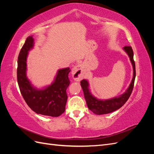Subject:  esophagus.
Returning <instances> with one entry per match:
<instances>
[{"mask_svg": "<svg viewBox=\"0 0 154 154\" xmlns=\"http://www.w3.org/2000/svg\"><path fill=\"white\" fill-rule=\"evenodd\" d=\"M72 75L73 78L76 81H79L83 79L85 75V71L82 64H78L72 68Z\"/></svg>", "mask_w": 154, "mask_h": 154, "instance_id": "1", "label": "esophagus"}]
</instances>
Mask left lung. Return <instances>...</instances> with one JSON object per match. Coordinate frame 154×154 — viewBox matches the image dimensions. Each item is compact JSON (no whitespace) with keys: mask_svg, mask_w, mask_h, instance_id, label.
Here are the masks:
<instances>
[{"mask_svg":"<svg viewBox=\"0 0 154 154\" xmlns=\"http://www.w3.org/2000/svg\"><path fill=\"white\" fill-rule=\"evenodd\" d=\"M123 49L128 54L130 61H131L133 66L134 74L131 83H130L127 90L123 94L110 100H98L91 94L89 89H88V83L87 80H83L80 82L88 108L96 114L101 115L109 114L120 109L128 100L132 92L135 78H136V66H135V62L134 60V52L131 46L129 45L125 46Z\"/></svg>","mask_w":154,"mask_h":154,"instance_id":"1","label":"left lung"}]
</instances>
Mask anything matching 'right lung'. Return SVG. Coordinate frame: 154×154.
I'll return each mask as SVG.
<instances>
[{
	"label": "right lung",
	"mask_w": 154,
	"mask_h": 154,
	"mask_svg": "<svg viewBox=\"0 0 154 154\" xmlns=\"http://www.w3.org/2000/svg\"><path fill=\"white\" fill-rule=\"evenodd\" d=\"M34 46V39L27 37L18 57L17 81L21 94L31 110L36 114L58 117L66 110L67 100L66 90L69 85V67L59 69L52 84L44 89H37L26 76L27 57Z\"/></svg>",
	"instance_id": "obj_1"
}]
</instances>
